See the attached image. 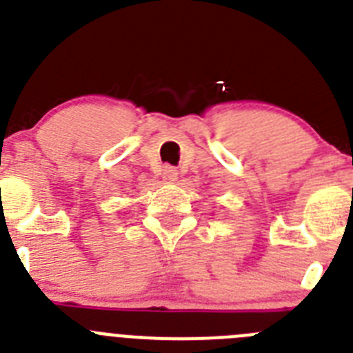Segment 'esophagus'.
<instances>
[{
  "label": "esophagus",
  "mask_w": 353,
  "mask_h": 353,
  "mask_svg": "<svg viewBox=\"0 0 353 353\" xmlns=\"http://www.w3.org/2000/svg\"><path fill=\"white\" fill-rule=\"evenodd\" d=\"M176 179H179V171L174 170V168H166L164 173H162V180H164L166 183H174L176 182Z\"/></svg>",
  "instance_id": "1"
}]
</instances>
